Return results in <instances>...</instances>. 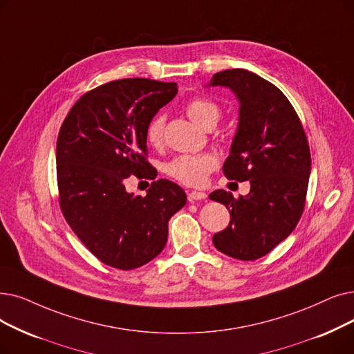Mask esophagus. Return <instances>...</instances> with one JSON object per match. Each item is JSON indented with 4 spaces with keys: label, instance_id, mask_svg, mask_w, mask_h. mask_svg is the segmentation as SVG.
I'll use <instances>...</instances> for the list:
<instances>
[{
    "label": "esophagus",
    "instance_id": "1",
    "mask_svg": "<svg viewBox=\"0 0 354 354\" xmlns=\"http://www.w3.org/2000/svg\"><path fill=\"white\" fill-rule=\"evenodd\" d=\"M207 194L201 191H189L188 192V201L195 203V201H201V199H205Z\"/></svg>",
    "mask_w": 354,
    "mask_h": 354
}]
</instances>
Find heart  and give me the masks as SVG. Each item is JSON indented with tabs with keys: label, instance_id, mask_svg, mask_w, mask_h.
I'll return each instance as SVG.
<instances>
[{
	"label": "heart",
	"instance_id": "obj_1",
	"mask_svg": "<svg viewBox=\"0 0 354 354\" xmlns=\"http://www.w3.org/2000/svg\"><path fill=\"white\" fill-rule=\"evenodd\" d=\"M185 111L188 117L204 129L215 127L220 117L221 109L217 102H214L204 97H194L187 105ZM165 114H158L153 117L146 129L147 143L153 147H159L163 143L165 136ZM218 165V159L212 153H196V155H180L167 162L165 172L176 179L178 182L188 187H203L208 179V175Z\"/></svg>",
	"mask_w": 354,
	"mask_h": 354
}]
</instances>
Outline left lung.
<instances>
[{"instance_id":"8db88e82","label":"left lung","mask_w":354,"mask_h":354,"mask_svg":"<svg viewBox=\"0 0 354 354\" xmlns=\"http://www.w3.org/2000/svg\"><path fill=\"white\" fill-rule=\"evenodd\" d=\"M209 86H227L240 101L239 126L224 162L228 179L250 180V192L234 198L217 189L230 224L214 234L221 253L256 260L272 252L297 227L311 174V153L301 120L283 92L245 69L212 75Z\"/></svg>"}]
</instances>
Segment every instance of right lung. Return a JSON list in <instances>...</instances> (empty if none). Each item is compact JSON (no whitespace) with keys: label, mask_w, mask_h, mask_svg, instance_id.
<instances>
[{"label":"right lung","mask_w":354,"mask_h":354,"mask_svg":"<svg viewBox=\"0 0 354 354\" xmlns=\"http://www.w3.org/2000/svg\"><path fill=\"white\" fill-rule=\"evenodd\" d=\"M176 92L175 82L111 81L84 94L60 127V209L86 249L111 268L130 270L155 259L169 220L187 204L183 189L167 179L153 180L146 196L124 185L130 175L156 178L146 159V129Z\"/></svg>","instance_id":"right-lung-1"}]
</instances>
